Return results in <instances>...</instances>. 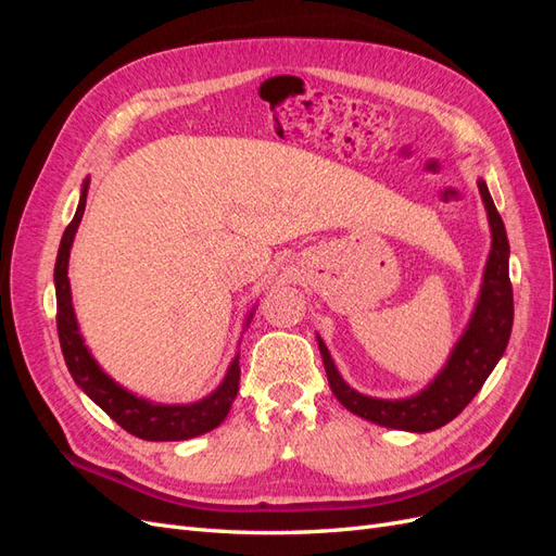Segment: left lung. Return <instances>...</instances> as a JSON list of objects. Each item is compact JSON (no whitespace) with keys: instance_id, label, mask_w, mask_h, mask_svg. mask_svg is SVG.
<instances>
[{"instance_id":"left-lung-1","label":"left lung","mask_w":556,"mask_h":556,"mask_svg":"<svg viewBox=\"0 0 556 556\" xmlns=\"http://www.w3.org/2000/svg\"><path fill=\"white\" fill-rule=\"evenodd\" d=\"M478 188L492 227V250L484 266L480 296L473 315H470V323L459 343L454 345L443 371L422 392L394 401L355 392L336 371L327 345L317 336L319 355L325 362L331 392L350 413L368 419V422L415 433L441 429L443 425L452 422L468 406L470 399L480 392V387L490 378L503 352H506L513 331V285L508 274L510 245L506 227H503L484 180H478Z\"/></svg>"}]
</instances>
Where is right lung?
I'll list each match as a JSON object with an SVG mask.
<instances>
[{
	"instance_id": "add662e5",
	"label": "right lung",
	"mask_w": 556,
	"mask_h": 556,
	"mask_svg": "<svg viewBox=\"0 0 556 556\" xmlns=\"http://www.w3.org/2000/svg\"><path fill=\"white\" fill-rule=\"evenodd\" d=\"M88 185L90 180L83 182L80 201L74 220L64 229L58 260H55V296H58V336L62 345V355L70 368L72 378L76 384L86 392L99 408H102L111 419H115L125 431L143 441H188L194 435L206 433L215 429L227 417L233 399L239 392V378L241 366L239 355L227 368V376L220 382V387L206 399L197 403H188V406H162V403L146 401L141 396H134L125 387L117 384L113 378H109L90 350L83 343V336L78 333V323L72 306V288L70 276H66V266H70V250L76 237V229L80 225L83 211H86L88 201ZM252 313L248 315L250 323ZM245 323V325H248Z\"/></svg>"
}]
</instances>
